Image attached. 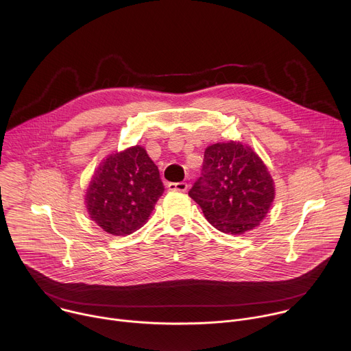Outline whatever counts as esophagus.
<instances>
[{
    "instance_id": "obj_1",
    "label": "esophagus",
    "mask_w": 351,
    "mask_h": 351,
    "mask_svg": "<svg viewBox=\"0 0 351 351\" xmlns=\"http://www.w3.org/2000/svg\"><path fill=\"white\" fill-rule=\"evenodd\" d=\"M189 184L186 182H178V183H169L168 189L169 190H178V191H186Z\"/></svg>"
}]
</instances>
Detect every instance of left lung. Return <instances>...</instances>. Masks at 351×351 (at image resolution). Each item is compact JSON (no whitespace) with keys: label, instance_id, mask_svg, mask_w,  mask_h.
I'll return each mask as SVG.
<instances>
[{"label":"left lung","instance_id":"1","mask_svg":"<svg viewBox=\"0 0 351 351\" xmlns=\"http://www.w3.org/2000/svg\"><path fill=\"white\" fill-rule=\"evenodd\" d=\"M189 195L208 222L229 234L254 229L274 202V180L258 156L236 141L207 147L199 176Z\"/></svg>","mask_w":351,"mask_h":351}]
</instances>
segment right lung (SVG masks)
Instances as JSON below:
<instances>
[{
  "label": "right lung",
  "instance_id": "1",
  "mask_svg": "<svg viewBox=\"0 0 351 351\" xmlns=\"http://www.w3.org/2000/svg\"><path fill=\"white\" fill-rule=\"evenodd\" d=\"M164 190L158 167L136 145L98 167L86 193L87 211L106 232L130 234L147 222Z\"/></svg>",
  "mask_w": 351,
  "mask_h": 351
}]
</instances>
